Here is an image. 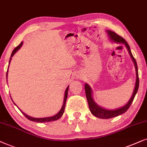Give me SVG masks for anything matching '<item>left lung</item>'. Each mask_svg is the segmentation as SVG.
<instances>
[{"label":"left lung","mask_w":147,"mask_h":147,"mask_svg":"<svg viewBox=\"0 0 147 147\" xmlns=\"http://www.w3.org/2000/svg\"><path fill=\"white\" fill-rule=\"evenodd\" d=\"M106 32L107 34V36L109 37V40L111 41L112 42L117 43V44H124V46H126L129 54H130L131 58H132L133 62H134L135 69H136V83H135V87L134 89V91L131 96L130 100L128 101V103L126 104H125L124 106L119 107V108L114 109H105L103 107L99 106V105H97L96 103L95 102L93 99V91H92L91 87L88 85V84H85V93H86V97H87V102L89 104V109L91 111V113L94 115L95 116L97 117V118H101V119H109L111 118H114V117L118 116L126 112L128 110L129 107L132 104L133 100H134L135 95H136V93H137L138 87H139V78H138V66L137 64H136V60L133 57L132 52H131L130 46L126 40L124 38H122V37L118 36V34H116V33L111 31L110 30H106Z\"/></svg>","instance_id":"obj_1"}]
</instances>
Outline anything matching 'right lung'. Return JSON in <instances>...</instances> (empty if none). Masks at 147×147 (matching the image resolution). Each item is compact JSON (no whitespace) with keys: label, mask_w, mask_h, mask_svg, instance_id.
<instances>
[{"label":"right lung","mask_w":147,"mask_h":147,"mask_svg":"<svg viewBox=\"0 0 147 147\" xmlns=\"http://www.w3.org/2000/svg\"><path fill=\"white\" fill-rule=\"evenodd\" d=\"M23 45V42H21V44L19 45L18 46H17L16 48H15L14 50H13L12 54H11V58H10V60H9V64L10 62H11V58L13 56V55L16 53V52L18 51L19 49L21 48V47ZM9 68V67H8ZM8 70L9 69L7 70V76H8ZM68 87H69V86H68L67 88H66V91H65V93H64V102H63V105H62V106L61 107V109H60V110L58 111V113H56V115H54L53 116H51V117H46V118H33V117H31L28 116V115H27L26 113H25L24 112H23L20 109V111H21V113H23L24 116L26 117V118L28 119V120H31V121H33V122H40V123H44V122H52V121H55V120H57L59 119L60 117L62 116V114H63L64 113V108H65V105H66V99H67V97H68ZM13 101V100H12ZM14 103V102H13ZM14 104L15 105V103H14Z\"/></svg>","instance_id":"1"}]
</instances>
